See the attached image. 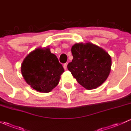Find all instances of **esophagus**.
<instances>
[{
    "mask_svg": "<svg viewBox=\"0 0 131 131\" xmlns=\"http://www.w3.org/2000/svg\"><path fill=\"white\" fill-rule=\"evenodd\" d=\"M67 63H64V64H63V68H64V70H67Z\"/></svg>",
    "mask_w": 131,
    "mask_h": 131,
    "instance_id": "34e87169",
    "label": "esophagus"
}]
</instances>
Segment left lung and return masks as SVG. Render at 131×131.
Wrapping results in <instances>:
<instances>
[{
  "label": "left lung",
  "mask_w": 131,
  "mask_h": 131,
  "mask_svg": "<svg viewBox=\"0 0 131 131\" xmlns=\"http://www.w3.org/2000/svg\"><path fill=\"white\" fill-rule=\"evenodd\" d=\"M73 59L68 70L78 83L88 90L101 85L108 77L112 67L110 55L91 42L77 43L72 47Z\"/></svg>",
  "instance_id": "left-lung-1"
}]
</instances>
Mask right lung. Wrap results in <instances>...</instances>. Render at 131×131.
<instances>
[{
	"label": "right lung",
	"mask_w": 131,
	"mask_h": 131,
	"mask_svg": "<svg viewBox=\"0 0 131 131\" xmlns=\"http://www.w3.org/2000/svg\"><path fill=\"white\" fill-rule=\"evenodd\" d=\"M21 71L31 88L40 92L48 93L58 85L64 69L49 47L38 48L25 58Z\"/></svg>",
	"instance_id": "right-lung-1"
}]
</instances>
